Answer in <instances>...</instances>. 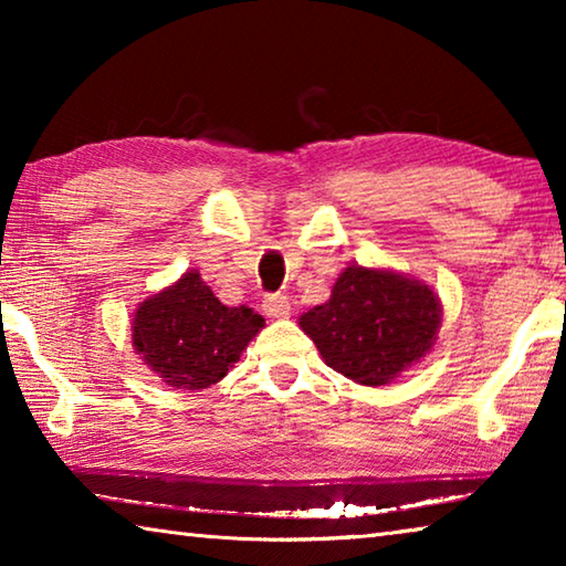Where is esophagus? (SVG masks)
Listing matches in <instances>:
<instances>
[{
    "label": "esophagus",
    "instance_id": "34e87169",
    "mask_svg": "<svg viewBox=\"0 0 566 566\" xmlns=\"http://www.w3.org/2000/svg\"><path fill=\"white\" fill-rule=\"evenodd\" d=\"M262 310H264V314L266 317H274V319H282V317H286V314H290V300H286L284 294H280V292H272V294H264V300H262Z\"/></svg>",
    "mask_w": 566,
    "mask_h": 566
}]
</instances>
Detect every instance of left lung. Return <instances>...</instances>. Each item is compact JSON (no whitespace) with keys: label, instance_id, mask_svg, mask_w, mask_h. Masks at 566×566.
Segmentation results:
<instances>
[{"label":"left lung","instance_id":"1","mask_svg":"<svg viewBox=\"0 0 566 566\" xmlns=\"http://www.w3.org/2000/svg\"><path fill=\"white\" fill-rule=\"evenodd\" d=\"M442 306L427 284L395 272L347 266L329 302L302 314V329L334 371L381 387L432 349Z\"/></svg>","mask_w":566,"mask_h":566}]
</instances>
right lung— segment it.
<instances>
[{"instance_id": "right-lung-1", "label": "right lung", "mask_w": 566, "mask_h": 566, "mask_svg": "<svg viewBox=\"0 0 566 566\" xmlns=\"http://www.w3.org/2000/svg\"><path fill=\"white\" fill-rule=\"evenodd\" d=\"M264 319L249 306H227L187 272L169 290L149 296L134 314V347L167 385L205 389L217 385Z\"/></svg>"}]
</instances>
